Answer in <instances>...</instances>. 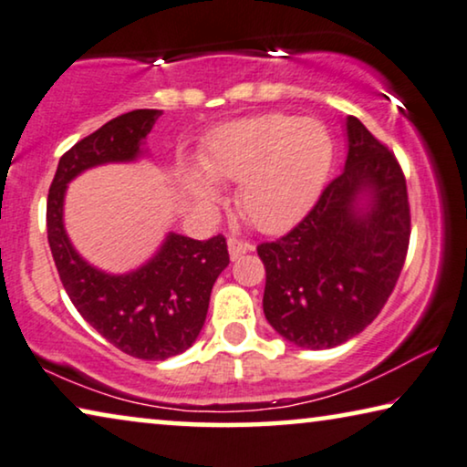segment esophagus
<instances>
[{
  "label": "esophagus",
  "mask_w": 467,
  "mask_h": 467,
  "mask_svg": "<svg viewBox=\"0 0 467 467\" xmlns=\"http://www.w3.org/2000/svg\"><path fill=\"white\" fill-rule=\"evenodd\" d=\"M252 249H254V245H249V243H245V241H241V239H228V254H231L233 260L241 258L243 254L252 252Z\"/></svg>",
  "instance_id": "34e87169"
}]
</instances>
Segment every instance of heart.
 <instances>
[{
  "label": "heart",
  "mask_w": 467,
  "mask_h": 467,
  "mask_svg": "<svg viewBox=\"0 0 467 467\" xmlns=\"http://www.w3.org/2000/svg\"><path fill=\"white\" fill-rule=\"evenodd\" d=\"M326 124L292 114H260L213 130L199 165L215 182H241L236 205L262 233H284L305 218L332 169ZM192 171L186 188L199 205L218 201V186Z\"/></svg>",
  "instance_id": "b5f03b06"
}]
</instances>
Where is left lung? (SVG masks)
Wrapping results in <instances>:
<instances>
[{
  "instance_id": "8db88e82",
  "label": "left lung",
  "mask_w": 467,
  "mask_h": 467,
  "mask_svg": "<svg viewBox=\"0 0 467 467\" xmlns=\"http://www.w3.org/2000/svg\"><path fill=\"white\" fill-rule=\"evenodd\" d=\"M345 133L343 173L292 233L258 245L266 321L300 349H332L362 332L396 287L409 249L396 156L358 118L347 116Z\"/></svg>"
}]
</instances>
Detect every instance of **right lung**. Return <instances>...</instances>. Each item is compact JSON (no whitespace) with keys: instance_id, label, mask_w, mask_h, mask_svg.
Listing matches in <instances>:
<instances>
[{"instance_id":"right-lung-1","label":"right lung","mask_w":467,"mask_h":467,"mask_svg":"<svg viewBox=\"0 0 467 467\" xmlns=\"http://www.w3.org/2000/svg\"><path fill=\"white\" fill-rule=\"evenodd\" d=\"M161 114V109L129 111L78 141L58 161L46 205L52 258L78 313L127 356L152 362L180 356L194 345L212 287L231 262L226 239L218 234L196 241L167 233L141 266L108 273L84 260L69 241L63 207L67 186L84 171L146 159V140Z\"/></svg>"}]
</instances>
